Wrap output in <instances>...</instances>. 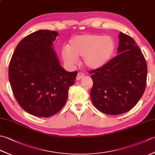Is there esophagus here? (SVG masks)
<instances>
[{"instance_id":"obj_1","label":"esophagus","mask_w":155,"mask_h":155,"mask_svg":"<svg viewBox=\"0 0 155 155\" xmlns=\"http://www.w3.org/2000/svg\"><path fill=\"white\" fill-rule=\"evenodd\" d=\"M84 73H82V72H78L77 76V81H79L81 79H82L84 77Z\"/></svg>"}]
</instances>
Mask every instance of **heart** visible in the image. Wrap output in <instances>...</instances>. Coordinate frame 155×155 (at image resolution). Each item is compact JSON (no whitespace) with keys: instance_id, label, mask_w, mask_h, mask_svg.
<instances>
[{"instance_id":"heart-1","label":"heart","mask_w":155,"mask_h":155,"mask_svg":"<svg viewBox=\"0 0 155 155\" xmlns=\"http://www.w3.org/2000/svg\"><path fill=\"white\" fill-rule=\"evenodd\" d=\"M114 50L115 43L112 37L86 34L72 38L67 48L62 50V55L69 64H75L78 57H83L86 67L97 69L104 67L110 61Z\"/></svg>"}]
</instances>
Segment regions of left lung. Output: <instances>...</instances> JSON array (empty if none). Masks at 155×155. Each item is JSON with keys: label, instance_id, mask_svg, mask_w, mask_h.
Wrapping results in <instances>:
<instances>
[{"label": "left lung", "instance_id": "1", "mask_svg": "<svg viewBox=\"0 0 155 155\" xmlns=\"http://www.w3.org/2000/svg\"><path fill=\"white\" fill-rule=\"evenodd\" d=\"M118 38V54L104 67L89 72L93 81L92 103L109 115L132 109L142 97L147 84V64L139 46L121 32Z\"/></svg>", "mask_w": 155, "mask_h": 155}]
</instances>
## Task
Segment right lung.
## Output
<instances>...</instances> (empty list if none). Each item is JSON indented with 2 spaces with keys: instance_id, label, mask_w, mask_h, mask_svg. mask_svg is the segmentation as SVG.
<instances>
[{
  "instance_id": "add662e5",
  "label": "right lung",
  "mask_w": 155,
  "mask_h": 155,
  "mask_svg": "<svg viewBox=\"0 0 155 155\" xmlns=\"http://www.w3.org/2000/svg\"><path fill=\"white\" fill-rule=\"evenodd\" d=\"M58 33L39 30L20 41L9 63L12 93L23 110L39 117L57 114L67 103L77 71L60 65L52 45Z\"/></svg>"
}]
</instances>
